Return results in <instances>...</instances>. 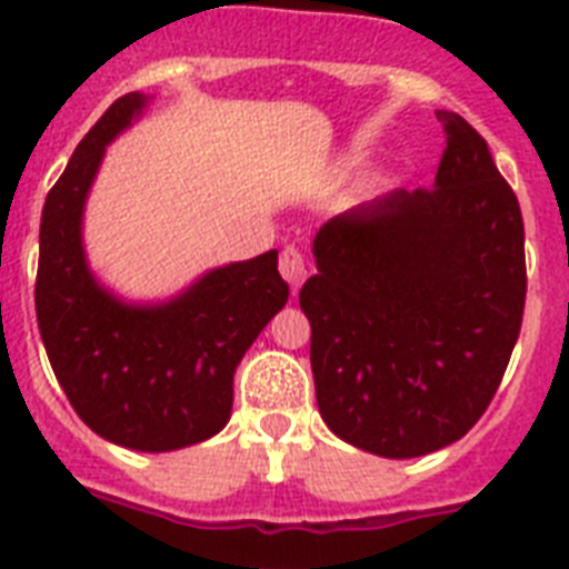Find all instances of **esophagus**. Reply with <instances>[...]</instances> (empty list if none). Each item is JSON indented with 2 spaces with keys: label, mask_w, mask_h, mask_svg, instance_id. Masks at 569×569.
<instances>
[{
  "label": "esophagus",
  "mask_w": 569,
  "mask_h": 569,
  "mask_svg": "<svg viewBox=\"0 0 569 569\" xmlns=\"http://www.w3.org/2000/svg\"><path fill=\"white\" fill-rule=\"evenodd\" d=\"M279 270L281 276L290 281L293 293L302 288V281L308 279V261H305V252L299 247H284L279 256Z\"/></svg>",
  "instance_id": "obj_1"
}]
</instances>
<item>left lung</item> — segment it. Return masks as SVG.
<instances>
[{"mask_svg":"<svg viewBox=\"0 0 569 569\" xmlns=\"http://www.w3.org/2000/svg\"><path fill=\"white\" fill-rule=\"evenodd\" d=\"M435 187L331 218L313 238L310 322L319 415L345 443L420 458L455 443L492 402L521 333L523 218L487 140L437 111Z\"/></svg>","mask_w":569,"mask_h":569,"instance_id":"8db88e82","label":"left lung"}]
</instances>
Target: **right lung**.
<instances>
[{"mask_svg":"<svg viewBox=\"0 0 569 569\" xmlns=\"http://www.w3.org/2000/svg\"><path fill=\"white\" fill-rule=\"evenodd\" d=\"M146 103L138 91L114 100L48 192L33 302L53 373L82 423L126 449L172 451L224 429L232 373L290 288L276 250L210 270L160 305H126L94 279L82 207L106 146Z\"/></svg>","mask_w":569,"mask_h":569,"instance_id":"add662e5","label":"right lung"}]
</instances>
